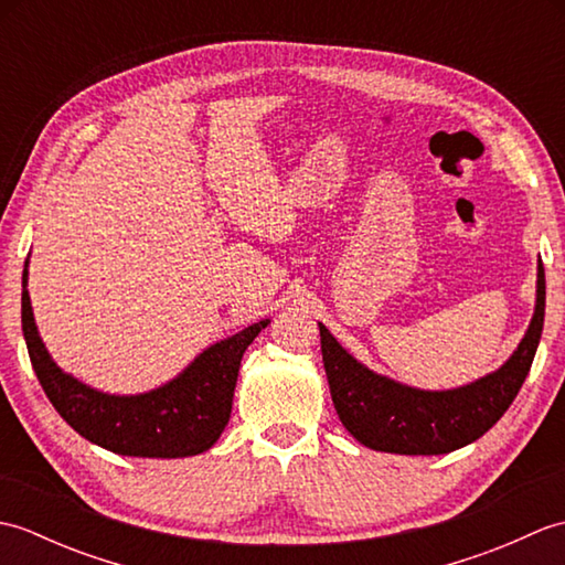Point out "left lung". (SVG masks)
Instances as JSON below:
<instances>
[{
    "mask_svg": "<svg viewBox=\"0 0 565 565\" xmlns=\"http://www.w3.org/2000/svg\"><path fill=\"white\" fill-rule=\"evenodd\" d=\"M546 281L539 262L532 326L495 374L454 391H417L379 376L347 354L320 326L322 364L342 425L364 447L388 454H449L483 437L505 415L530 374L544 330Z\"/></svg>",
    "mask_w": 565,
    "mask_h": 565,
    "instance_id": "1",
    "label": "left lung"
}]
</instances>
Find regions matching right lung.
Here are the masks:
<instances>
[{
	"mask_svg": "<svg viewBox=\"0 0 565 565\" xmlns=\"http://www.w3.org/2000/svg\"><path fill=\"white\" fill-rule=\"evenodd\" d=\"M23 269L21 328L35 376L65 423L99 447L124 456L177 459L211 449L231 419L239 359L269 326L259 320L194 359L182 376L142 395H106L63 374L35 330Z\"/></svg>",
	"mask_w": 565,
	"mask_h": 565,
	"instance_id": "1",
	"label": "right lung"
}]
</instances>
